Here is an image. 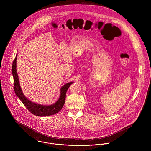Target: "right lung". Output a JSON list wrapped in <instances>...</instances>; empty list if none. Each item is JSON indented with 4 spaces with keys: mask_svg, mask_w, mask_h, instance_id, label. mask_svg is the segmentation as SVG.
<instances>
[{
    "mask_svg": "<svg viewBox=\"0 0 151 151\" xmlns=\"http://www.w3.org/2000/svg\"><path fill=\"white\" fill-rule=\"evenodd\" d=\"M16 60L17 55L13 62L12 67V72L14 79V89L16 95L21 100L24 106L27 108V109L31 113L35 116L40 117H45L53 115L60 111L65 104L66 92L69 86L73 83H68L61 88L60 98L58 99V101L53 105H51L50 106H43L31 102L29 100H28L23 95L20 86L19 84L18 75L16 71Z\"/></svg>",
    "mask_w": 151,
    "mask_h": 151,
    "instance_id": "obj_1",
    "label": "right lung"
}]
</instances>
